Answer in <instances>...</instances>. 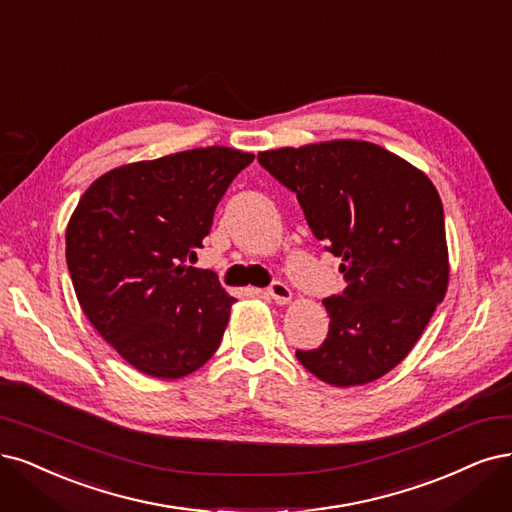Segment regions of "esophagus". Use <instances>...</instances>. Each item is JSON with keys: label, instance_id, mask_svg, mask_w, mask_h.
<instances>
[{"label": "esophagus", "instance_id": "obj_1", "mask_svg": "<svg viewBox=\"0 0 512 512\" xmlns=\"http://www.w3.org/2000/svg\"><path fill=\"white\" fill-rule=\"evenodd\" d=\"M267 294L273 298L277 305H288L292 301V290L286 284H281V281H273V284L267 290Z\"/></svg>", "mask_w": 512, "mask_h": 512}]
</instances>
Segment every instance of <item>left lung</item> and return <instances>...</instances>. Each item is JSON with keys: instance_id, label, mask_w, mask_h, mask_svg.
Masks as SVG:
<instances>
[{"instance_id": "8db88e82", "label": "left lung", "mask_w": 512, "mask_h": 512, "mask_svg": "<svg viewBox=\"0 0 512 512\" xmlns=\"http://www.w3.org/2000/svg\"><path fill=\"white\" fill-rule=\"evenodd\" d=\"M296 192L313 235L343 262L326 341L296 358L337 387L364 385L409 356L449 284L445 214L424 171L377 144L332 139L258 154Z\"/></svg>"}]
</instances>
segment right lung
Segmentation results:
<instances>
[{
	"label": "right lung",
	"instance_id": "1",
	"mask_svg": "<svg viewBox=\"0 0 512 512\" xmlns=\"http://www.w3.org/2000/svg\"><path fill=\"white\" fill-rule=\"evenodd\" d=\"M254 154L209 146L103 173L65 231L78 303L139 373L180 379L222 341L235 298L207 269L188 267L214 211Z\"/></svg>",
	"mask_w": 512,
	"mask_h": 512
}]
</instances>
